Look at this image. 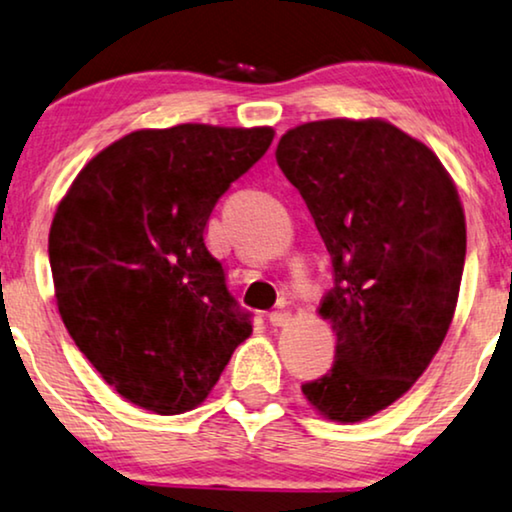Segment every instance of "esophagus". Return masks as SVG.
Masks as SVG:
<instances>
[{
    "label": "esophagus",
    "instance_id": "1",
    "mask_svg": "<svg viewBox=\"0 0 512 512\" xmlns=\"http://www.w3.org/2000/svg\"><path fill=\"white\" fill-rule=\"evenodd\" d=\"M288 320H290V311H285V309H276V311L269 313V323L274 327L288 325Z\"/></svg>",
    "mask_w": 512,
    "mask_h": 512
}]
</instances>
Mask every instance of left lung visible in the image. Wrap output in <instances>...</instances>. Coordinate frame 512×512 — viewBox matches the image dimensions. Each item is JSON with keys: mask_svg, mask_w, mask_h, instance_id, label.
Masks as SVG:
<instances>
[{"mask_svg": "<svg viewBox=\"0 0 512 512\" xmlns=\"http://www.w3.org/2000/svg\"><path fill=\"white\" fill-rule=\"evenodd\" d=\"M276 161L332 257L318 313L335 363L302 386L313 410L356 424L410 391L445 342L466 260V215L433 149L384 119L290 128Z\"/></svg>", "mask_w": 512, "mask_h": 512, "instance_id": "obj_1", "label": "left lung"}]
</instances>
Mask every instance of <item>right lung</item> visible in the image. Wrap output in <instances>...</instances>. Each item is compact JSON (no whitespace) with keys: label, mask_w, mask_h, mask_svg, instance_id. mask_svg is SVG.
Listing matches in <instances>:
<instances>
[{"label":"right lung","mask_w":512,"mask_h":512,"mask_svg":"<svg viewBox=\"0 0 512 512\" xmlns=\"http://www.w3.org/2000/svg\"><path fill=\"white\" fill-rule=\"evenodd\" d=\"M274 128H142L95 154L58 203L49 260L60 318L100 377L154 414L199 407L250 337L203 231Z\"/></svg>","instance_id":"obj_1"}]
</instances>
